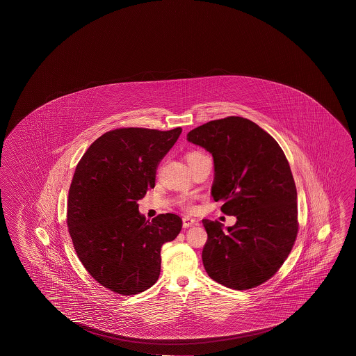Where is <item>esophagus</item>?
<instances>
[{"instance_id": "obj_1", "label": "esophagus", "mask_w": 356, "mask_h": 356, "mask_svg": "<svg viewBox=\"0 0 356 356\" xmlns=\"http://www.w3.org/2000/svg\"><path fill=\"white\" fill-rule=\"evenodd\" d=\"M193 225H197V221L193 220L191 217H184L182 218V226H184V228L191 227Z\"/></svg>"}]
</instances>
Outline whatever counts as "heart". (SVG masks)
Instances as JSON below:
<instances>
[{
	"label": "heart",
	"instance_id": "1",
	"mask_svg": "<svg viewBox=\"0 0 356 356\" xmlns=\"http://www.w3.org/2000/svg\"><path fill=\"white\" fill-rule=\"evenodd\" d=\"M201 155H202L201 152H190V154H187V161H188V160H191V159L198 158V156H201ZM185 207L188 209V210H191V204H185Z\"/></svg>",
	"mask_w": 356,
	"mask_h": 356
}]
</instances>
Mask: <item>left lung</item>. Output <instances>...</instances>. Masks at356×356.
I'll use <instances>...</instances> for the list:
<instances>
[{
    "mask_svg": "<svg viewBox=\"0 0 356 356\" xmlns=\"http://www.w3.org/2000/svg\"><path fill=\"white\" fill-rule=\"evenodd\" d=\"M187 140L212 154L211 195L236 216L232 227L204 220L202 262L212 280L245 291L272 278L289 256L298 234L297 188L284 152L245 118L228 117L191 130Z\"/></svg>",
    "mask_w": 356,
    "mask_h": 356,
    "instance_id": "8db88e82",
    "label": "left lung"
}]
</instances>
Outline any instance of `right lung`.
Returning a JSON list of instances; mask_svg holds the SVG:
<instances>
[{
	"label": "right lung",
	"instance_id": "add662e5",
	"mask_svg": "<svg viewBox=\"0 0 356 356\" xmlns=\"http://www.w3.org/2000/svg\"><path fill=\"white\" fill-rule=\"evenodd\" d=\"M182 129L120 128L88 147L70 184L67 225L76 256L99 284L133 296L155 284L163 243L180 234L174 213L152 222L138 201L155 187L158 165Z\"/></svg>",
	"mask_w": 356,
	"mask_h": 356
}]
</instances>
